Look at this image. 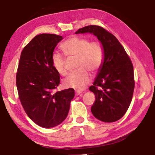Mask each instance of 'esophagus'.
<instances>
[{"label": "esophagus", "instance_id": "obj_1", "mask_svg": "<svg viewBox=\"0 0 155 155\" xmlns=\"http://www.w3.org/2000/svg\"><path fill=\"white\" fill-rule=\"evenodd\" d=\"M81 92H79V91L76 92V96H78L79 95H81Z\"/></svg>", "mask_w": 155, "mask_h": 155}]
</instances>
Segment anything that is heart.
<instances>
[{
  "label": "heart",
  "mask_w": 155,
  "mask_h": 155,
  "mask_svg": "<svg viewBox=\"0 0 155 155\" xmlns=\"http://www.w3.org/2000/svg\"><path fill=\"white\" fill-rule=\"evenodd\" d=\"M61 48L68 57L78 59V70L69 74L64 79V85L77 91H82L91 82V75L87 71L95 74L101 67L104 58L102 46L98 41L90 42L87 37L74 35L64 42ZM51 59L56 71L63 76L66 74L64 56L54 52Z\"/></svg>",
  "instance_id": "b5f03b06"
}]
</instances>
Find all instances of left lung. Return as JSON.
<instances>
[{"label":"left lung","mask_w":155,"mask_h":155,"mask_svg":"<svg viewBox=\"0 0 155 155\" xmlns=\"http://www.w3.org/2000/svg\"><path fill=\"white\" fill-rule=\"evenodd\" d=\"M90 33L97 37L104 50V58L93 86L95 94L91 107L94 116L104 122H114L125 114L132 100L134 79L132 62L116 37L103 28L90 25L76 34Z\"/></svg>","instance_id":"8db88e82"}]
</instances>
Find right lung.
I'll use <instances>...</instances> for the list:
<instances>
[{
	"instance_id": "obj_1",
	"label": "right lung",
	"mask_w": 155,
	"mask_h": 155,
	"mask_svg": "<svg viewBox=\"0 0 155 155\" xmlns=\"http://www.w3.org/2000/svg\"><path fill=\"white\" fill-rule=\"evenodd\" d=\"M63 37L42 34L35 36L22 51L16 76L21 104L28 116L42 127L51 128L66 119L74 90L54 92L60 83L52 63L55 46Z\"/></svg>"
}]
</instances>
